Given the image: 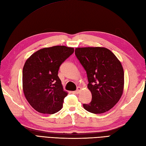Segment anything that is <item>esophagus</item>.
Listing matches in <instances>:
<instances>
[{
  "instance_id": "obj_1",
  "label": "esophagus",
  "mask_w": 146,
  "mask_h": 146,
  "mask_svg": "<svg viewBox=\"0 0 146 146\" xmlns=\"http://www.w3.org/2000/svg\"><path fill=\"white\" fill-rule=\"evenodd\" d=\"M81 90V87H78L76 90L75 91H74V93H76V94H78V93L80 92Z\"/></svg>"
}]
</instances>
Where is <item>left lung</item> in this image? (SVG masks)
<instances>
[{
  "label": "left lung",
  "mask_w": 146,
  "mask_h": 146,
  "mask_svg": "<svg viewBox=\"0 0 146 146\" xmlns=\"http://www.w3.org/2000/svg\"><path fill=\"white\" fill-rule=\"evenodd\" d=\"M75 55L86 70L88 88L92 94L86 111L101 114L113 108L123 94L124 70L119 60L104 47H83L75 49Z\"/></svg>",
  "instance_id": "8db88e82"
}]
</instances>
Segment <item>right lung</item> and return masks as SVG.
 I'll return each mask as SVG.
<instances>
[{
  "mask_svg": "<svg viewBox=\"0 0 146 146\" xmlns=\"http://www.w3.org/2000/svg\"><path fill=\"white\" fill-rule=\"evenodd\" d=\"M73 52L71 47L54 46L36 51L27 60L23 68V91L36 111L52 114L62 108L68 93L58 73L60 65Z\"/></svg>",
  "mask_w": 146,
  "mask_h": 146,
  "instance_id": "add662e5",
  "label": "right lung"
}]
</instances>
